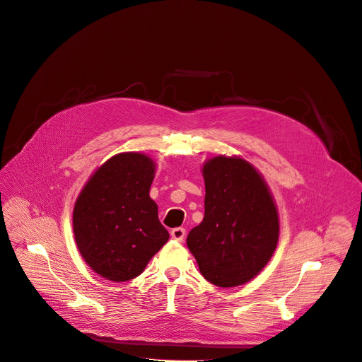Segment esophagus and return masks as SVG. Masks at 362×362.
<instances>
[{
	"label": "esophagus",
	"mask_w": 362,
	"mask_h": 362,
	"mask_svg": "<svg viewBox=\"0 0 362 362\" xmlns=\"http://www.w3.org/2000/svg\"><path fill=\"white\" fill-rule=\"evenodd\" d=\"M170 235L173 240H176V242H183V238L186 235V230L182 228V227H177V228H173L170 231Z\"/></svg>",
	"instance_id": "esophagus-1"
}]
</instances>
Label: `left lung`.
<instances>
[{"label": "left lung", "mask_w": 362, "mask_h": 362, "mask_svg": "<svg viewBox=\"0 0 362 362\" xmlns=\"http://www.w3.org/2000/svg\"><path fill=\"white\" fill-rule=\"evenodd\" d=\"M205 215L186 243L201 274L230 288L253 279L272 257L279 218L267 182L246 160L216 156L204 167Z\"/></svg>", "instance_id": "8db88e82"}]
</instances>
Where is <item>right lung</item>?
<instances>
[{"mask_svg": "<svg viewBox=\"0 0 362 362\" xmlns=\"http://www.w3.org/2000/svg\"><path fill=\"white\" fill-rule=\"evenodd\" d=\"M154 172L156 163L146 154H116L91 175L76 201L77 247L88 267L109 281L134 279L167 243L168 231L150 198Z\"/></svg>", "mask_w": 362, "mask_h": 362, "instance_id": "right-lung-1", "label": "right lung"}]
</instances>
